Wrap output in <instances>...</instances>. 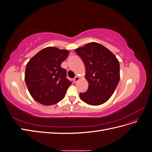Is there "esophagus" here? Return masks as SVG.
Wrapping results in <instances>:
<instances>
[{"mask_svg": "<svg viewBox=\"0 0 152 152\" xmlns=\"http://www.w3.org/2000/svg\"><path fill=\"white\" fill-rule=\"evenodd\" d=\"M80 79V78H79V77H78V76H76L74 79H73V82H74V83H77V82H78V80H79Z\"/></svg>", "mask_w": 152, "mask_h": 152, "instance_id": "1", "label": "esophagus"}]
</instances>
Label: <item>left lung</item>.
Listing matches in <instances>:
<instances>
[{"mask_svg": "<svg viewBox=\"0 0 152 152\" xmlns=\"http://www.w3.org/2000/svg\"><path fill=\"white\" fill-rule=\"evenodd\" d=\"M83 60L88 89L80 99L90 105L102 104L113 94L120 80V65L116 56L103 45L91 42L75 50Z\"/></svg>", "mask_w": 152, "mask_h": 152, "instance_id": "1", "label": "left lung"}]
</instances>
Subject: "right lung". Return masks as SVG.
Segmentation results:
<instances>
[{"mask_svg":"<svg viewBox=\"0 0 152 152\" xmlns=\"http://www.w3.org/2000/svg\"><path fill=\"white\" fill-rule=\"evenodd\" d=\"M69 52L48 47L39 51L27 63L25 79L31 96L44 105H52L65 97L72 81L61 65Z\"/></svg>","mask_w":152,"mask_h":152,"instance_id":"add662e5","label":"right lung"}]
</instances>
